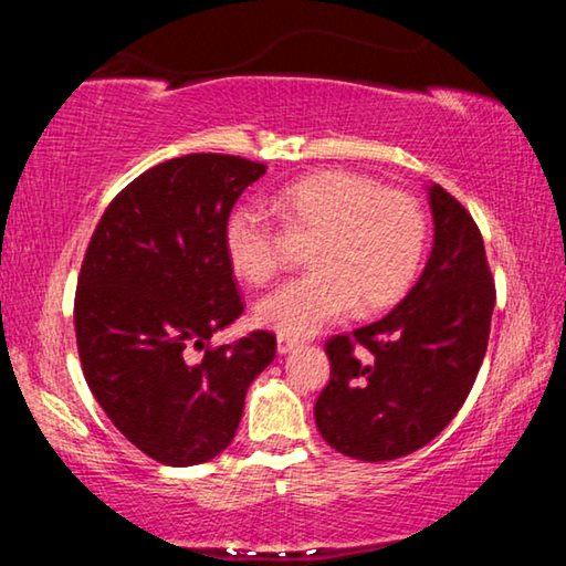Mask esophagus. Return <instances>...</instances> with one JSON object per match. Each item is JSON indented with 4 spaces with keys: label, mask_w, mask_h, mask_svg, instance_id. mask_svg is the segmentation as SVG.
Here are the masks:
<instances>
[{
    "label": "esophagus",
    "mask_w": 566,
    "mask_h": 566,
    "mask_svg": "<svg viewBox=\"0 0 566 566\" xmlns=\"http://www.w3.org/2000/svg\"><path fill=\"white\" fill-rule=\"evenodd\" d=\"M300 347V339H292V337H276V352L280 354H290Z\"/></svg>",
    "instance_id": "obj_1"
}]
</instances>
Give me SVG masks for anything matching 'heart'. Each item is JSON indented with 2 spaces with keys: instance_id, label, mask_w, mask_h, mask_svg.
Returning a JSON list of instances; mask_svg holds the SVG:
<instances>
[{
  "instance_id": "obj_1",
  "label": "heart",
  "mask_w": 566,
  "mask_h": 566,
  "mask_svg": "<svg viewBox=\"0 0 566 566\" xmlns=\"http://www.w3.org/2000/svg\"><path fill=\"white\" fill-rule=\"evenodd\" d=\"M294 234L314 237L306 262L314 272L256 302L254 317L280 337H312L359 304L387 310L407 294L424 254L427 222L417 199L344 169L314 171L266 199ZM224 249L232 270L266 284L284 264L282 234L266 209L237 207L227 219Z\"/></svg>"
}]
</instances>
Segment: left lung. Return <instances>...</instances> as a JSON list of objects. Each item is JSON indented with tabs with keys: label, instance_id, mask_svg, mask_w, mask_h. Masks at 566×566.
Listing matches in <instances>:
<instances>
[{
	"label": "left lung",
	"instance_id": "obj_1",
	"mask_svg": "<svg viewBox=\"0 0 566 566\" xmlns=\"http://www.w3.org/2000/svg\"><path fill=\"white\" fill-rule=\"evenodd\" d=\"M434 247L387 317L327 342L332 379L314 405L324 442L361 462L417 452L457 417L482 367L494 280L472 214L429 187Z\"/></svg>",
	"mask_w": 566,
	"mask_h": 566
}]
</instances>
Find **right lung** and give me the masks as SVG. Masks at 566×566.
Masks as SVG:
<instances>
[{"instance_id":"obj_1","label":"right lung","mask_w":566,"mask_h":566,"mask_svg":"<svg viewBox=\"0 0 566 566\" xmlns=\"http://www.w3.org/2000/svg\"><path fill=\"white\" fill-rule=\"evenodd\" d=\"M264 171L234 155L161 161L112 199L84 254L74 296L84 379L112 424L167 467L229 447L249 385L276 354L264 329L209 347L244 312L224 227ZM189 346L203 359L191 363Z\"/></svg>"}]
</instances>
